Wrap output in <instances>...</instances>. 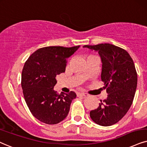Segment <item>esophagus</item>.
Here are the masks:
<instances>
[{"instance_id": "obj_1", "label": "esophagus", "mask_w": 147, "mask_h": 147, "mask_svg": "<svg viewBox=\"0 0 147 147\" xmlns=\"http://www.w3.org/2000/svg\"><path fill=\"white\" fill-rule=\"evenodd\" d=\"M78 96H83V97H86V96H88V94H86V93L81 92V93H78Z\"/></svg>"}]
</instances>
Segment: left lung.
<instances>
[{"mask_svg":"<svg viewBox=\"0 0 147 147\" xmlns=\"http://www.w3.org/2000/svg\"><path fill=\"white\" fill-rule=\"evenodd\" d=\"M98 51L102 63L101 80L108 94L97 109L90 111L96 123L110 126L125 116L133 102L136 90L137 72L132 58L125 49L109 43L84 45Z\"/></svg>","mask_w":147,"mask_h":147,"instance_id":"obj_1","label":"left lung"}]
</instances>
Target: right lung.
<instances>
[{"label":"right lung","instance_id":"obj_1","mask_svg":"<svg viewBox=\"0 0 147 147\" xmlns=\"http://www.w3.org/2000/svg\"><path fill=\"white\" fill-rule=\"evenodd\" d=\"M80 46H52L38 49L28 57L22 72V87L26 102L33 116L49 125L66 117L76 94H58L53 90L55 77L65 72L67 60Z\"/></svg>","mask_w":147,"mask_h":147}]
</instances>
